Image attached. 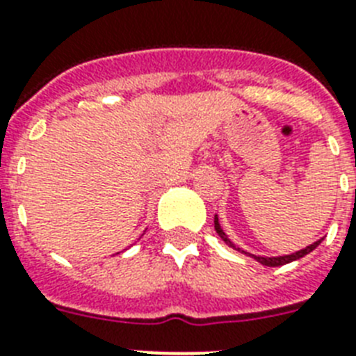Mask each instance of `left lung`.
<instances>
[{
  "label": "left lung",
  "instance_id": "1",
  "mask_svg": "<svg viewBox=\"0 0 356 356\" xmlns=\"http://www.w3.org/2000/svg\"><path fill=\"white\" fill-rule=\"evenodd\" d=\"M214 229H216V233H218V236L222 238V240H224V242L227 243V245L234 248L233 242H231V240H229V238H227V234L224 233V229L220 227L218 216H214ZM320 242H322V240H316L315 243H311V245H307V248H305V249H300V251L293 252V254H286V257H257V254H251V252H248V251H242V249H240V248H234V249H238V251H242L243 254H249V257H252V258H254V260H258V262L262 264V266L278 267V266H284V264L295 262V260H298V258L305 257V254H309V252L313 251V249L318 248Z\"/></svg>",
  "mask_w": 356,
  "mask_h": 356
}]
</instances>
